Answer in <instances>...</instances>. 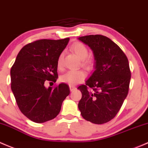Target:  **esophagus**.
Here are the masks:
<instances>
[{
  "label": "esophagus",
  "mask_w": 148,
  "mask_h": 148,
  "mask_svg": "<svg viewBox=\"0 0 148 148\" xmlns=\"http://www.w3.org/2000/svg\"><path fill=\"white\" fill-rule=\"evenodd\" d=\"M75 87L73 86V85H70V90H71V91L72 92V91H73L74 90H75Z\"/></svg>",
  "instance_id": "esophagus-1"
}]
</instances>
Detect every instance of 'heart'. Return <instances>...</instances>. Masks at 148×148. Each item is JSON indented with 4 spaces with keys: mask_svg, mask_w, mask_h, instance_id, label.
I'll return each mask as SVG.
<instances>
[{
    "mask_svg": "<svg viewBox=\"0 0 148 148\" xmlns=\"http://www.w3.org/2000/svg\"><path fill=\"white\" fill-rule=\"evenodd\" d=\"M72 51L81 59V64L84 68L88 70H91L93 68L94 61L92 58L88 57L89 54L88 48L83 42H77L72 45ZM63 56L60 54L58 56L57 61L58 68H60L63 65ZM86 77L85 72L82 70H71L68 71L60 75V80L62 83H68L71 85H74L77 83H80Z\"/></svg>",
    "mask_w": 148,
    "mask_h": 148,
    "instance_id": "obj_1",
    "label": "heart"
}]
</instances>
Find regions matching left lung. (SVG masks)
I'll return each mask as SVG.
<instances>
[{"label":"left lung","instance_id":"obj_1","mask_svg":"<svg viewBox=\"0 0 148 148\" xmlns=\"http://www.w3.org/2000/svg\"><path fill=\"white\" fill-rule=\"evenodd\" d=\"M78 39L91 48L95 60V71L77 88L82 93L78 108L85 120L103 124L115 118L128 93V59L106 36L90 35Z\"/></svg>","mask_w":148,"mask_h":148}]
</instances>
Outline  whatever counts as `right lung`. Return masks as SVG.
<instances>
[{
  "mask_svg": "<svg viewBox=\"0 0 148 148\" xmlns=\"http://www.w3.org/2000/svg\"><path fill=\"white\" fill-rule=\"evenodd\" d=\"M69 38L38 40L25 45L18 53L10 70L11 90L20 110L28 119L42 123L56 118L63 101L70 94L67 84L45 88L56 83L57 61Z\"/></svg>",
  "mask_w": 148,
  "mask_h": 148,
  "instance_id": "obj_1",
  "label": "right lung"
}]
</instances>
